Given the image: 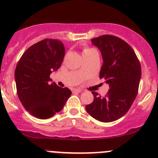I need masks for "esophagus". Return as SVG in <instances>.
<instances>
[{
    "label": "esophagus",
    "mask_w": 158,
    "mask_h": 158,
    "mask_svg": "<svg viewBox=\"0 0 158 158\" xmlns=\"http://www.w3.org/2000/svg\"><path fill=\"white\" fill-rule=\"evenodd\" d=\"M73 92H82V91H83V89H80V88H76V89H73Z\"/></svg>",
    "instance_id": "1"
}]
</instances>
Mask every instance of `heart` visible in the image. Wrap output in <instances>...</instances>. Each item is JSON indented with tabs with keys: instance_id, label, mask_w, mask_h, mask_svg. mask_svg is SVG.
I'll return each mask as SVG.
<instances>
[{
	"instance_id": "b5f03b06",
	"label": "heart",
	"mask_w": 158,
	"mask_h": 158,
	"mask_svg": "<svg viewBox=\"0 0 158 158\" xmlns=\"http://www.w3.org/2000/svg\"><path fill=\"white\" fill-rule=\"evenodd\" d=\"M95 52V50L94 49L90 48V47H85V49H83V52H82V54H83V56H87L91 54L92 52Z\"/></svg>"
}]
</instances>
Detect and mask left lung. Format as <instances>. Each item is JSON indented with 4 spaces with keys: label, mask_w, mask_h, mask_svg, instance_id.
Segmentation results:
<instances>
[{
    "label": "left lung",
    "mask_w": 158,
    "mask_h": 158,
    "mask_svg": "<svg viewBox=\"0 0 158 158\" xmlns=\"http://www.w3.org/2000/svg\"><path fill=\"white\" fill-rule=\"evenodd\" d=\"M101 51L103 65L100 79L109 85L106 95L92 92L94 100L85 106L92 117L102 122H111L125 115L138 92L141 76L140 62L133 49L125 41L112 35L92 40Z\"/></svg>",
    "instance_id": "obj_1"
}]
</instances>
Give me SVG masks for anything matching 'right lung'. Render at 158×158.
<instances>
[{"mask_svg": "<svg viewBox=\"0 0 158 158\" xmlns=\"http://www.w3.org/2000/svg\"><path fill=\"white\" fill-rule=\"evenodd\" d=\"M65 47L59 40L45 39L29 47L15 69L17 92L30 114L40 119L52 117L61 111L72 92L55 82L49 83L52 71L60 67Z\"/></svg>", "mask_w": 158, "mask_h": 158, "instance_id": "obj_1", "label": "right lung"}]
</instances>
